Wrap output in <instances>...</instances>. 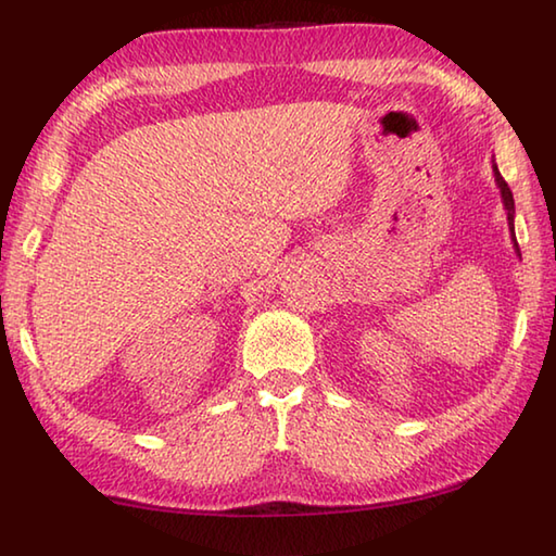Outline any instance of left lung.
Instances as JSON below:
<instances>
[{
	"mask_svg": "<svg viewBox=\"0 0 556 556\" xmlns=\"http://www.w3.org/2000/svg\"><path fill=\"white\" fill-rule=\"evenodd\" d=\"M493 172H495V181H497V186H501L503 203H505V211H507V223H510V230H513V215H515V201H513V191H510V186L505 184V178L501 176V172H497V166H493ZM513 238H515V230H513ZM515 244H517V240H515ZM517 250H520V248H517Z\"/></svg>",
	"mask_w": 556,
	"mask_h": 556,
	"instance_id": "left-lung-1",
	"label": "left lung"
}]
</instances>
